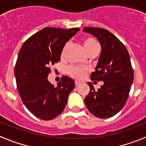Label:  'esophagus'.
Listing matches in <instances>:
<instances>
[{"label":"esophagus","instance_id":"obj_1","mask_svg":"<svg viewBox=\"0 0 146 146\" xmlns=\"http://www.w3.org/2000/svg\"><path fill=\"white\" fill-rule=\"evenodd\" d=\"M81 84V81H75V84H76V86H78V85H80Z\"/></svg>","mask_w":146,"mask_h":146}]
</instances>
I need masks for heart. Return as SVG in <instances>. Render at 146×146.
I'll list each match as a JSON object with an SVG mask.
<instances>
[{"mask_svg":"<svg viewBox=\"0 0 146 146\" xmlns=\"http://www.w3.org/2000/svg\"><path fill=\"white\" fill-rule=\"evenodd\" d=\"M68 47V44H65L62 51V56H63L65 50ZM84 47L86 53L88 54H93V53L98 52L99 50V42L93 37H86L84 40ZM67 71L72 77L77 78V79H81L86 76L87 73L88 72V68H83V67L75 66L71 65L68 67L67 69Z\"/></svg>","mask_w":146,"mask_h":146,"instance_id":"obj_1","label":"heart"}]
</instances>
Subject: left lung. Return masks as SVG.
I'll use <instances>...</instances> for the list:
<instances>
[{
  "label": "left lung",
  "mask_w": 146,
  "mask_h": 146,
  "mask_svg": "<svg viewBox=\"0 0 146 146\" xmlns=\"http://www.w3.org/2000/svg\"><path fill=\"white\" fill-rule=\"evenodd\" d=\"M83 31L94 36L100 42L102 51L91 80L104 82L97 91L92 83H87L90 92L84 102L95 117L110 118L123 108L128 98L134 78L130 54L122 42L108 30L85 27Z\"/></svg>",
  "instance_id": "8db88e82"
}]
</instances>
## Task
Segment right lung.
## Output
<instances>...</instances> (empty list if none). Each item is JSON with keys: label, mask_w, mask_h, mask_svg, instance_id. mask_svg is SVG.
<instances>
[{"label": "right lung", "mask_w": 146, "mask_h": 146, "mask_svg": "<svg viewBox=\"0 0 146 146\" xmlns=\"http://www.w3.org/2000/svg\"><path fill=\"white\" fill-rule=\"evenodd\" d=\"M80 30L46 27L24 42L15 65L18 92L23 104L35 117L50 120L62 113L75 87L73 79L61 78L54 86L47 79L50 66L60 60L66 42Z\"/></svg>", "instance_id": "obj_1"}]
</instances>
